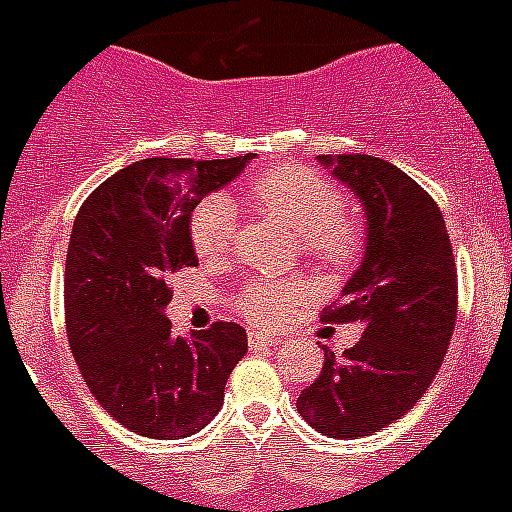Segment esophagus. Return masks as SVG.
Wrapping results in <instances>:
<instances>
[{
  "instance_id": "1",
  "label": "esophagus",
  "mask_w": 512,
  "mask_h": 512,
  "mask_svg": "<svg viewBox=\"0 0 512 512\" xmlns=\"http://www.w3.org/2000/svg\"><path fill=\"white\" fill-rule=\"evenodd\" d=\"M281 339L278 336H265L260 331H249V347L252 350H263V347H278Z\"/></svg>"
}]
</instances>
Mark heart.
<instances>
[{
	"instance_id": "1",
	"label": "heart",
	"mask_w": 512,
	"mask_h": 512,
	"mask_svg": "<svg viewBox=\"0 0 512 512\" xmlns=\"http://www.w3.org/2000/svg\"><path fill=\"white\" fill-rule=\"evenodd\" d=\"M252 197L265 213L302 236L310 260L328 270L355 263L363 247L357 220L344 215V194L313 170L286 165L260 176ZM236 207L223 194L202 199L189 220L191 247L202 260L226 257L236 242ZM305 289L294 281H252L239 297V310L260 326H278L302 302Z\"/></svg>"
}]
</instances>
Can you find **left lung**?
Returning a JSON list of instances; mask_svg holds the SVG:
<instances>
[{"instance_id":"left-lung-1","label":"left lung","mask_w":512,"mask_h":512,"mask_svg":"<svg viewBox=\"0 0 512 512\" xmlns=\"http://www.w3.org/2000/svg\"><path fill=\"white\" fill-rule=\"evenodd\" d=\"M365 213L363 263L326 310V323H360L363 339L342 357L323 347L321 376L297 397L315 431L371 436L413 410L450 347L458 268L429 191L371 155H318Z\"/></svg>"}]
</instances>
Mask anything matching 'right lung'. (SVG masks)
<instances>
[{"instance_id":"obj_1","label":"right lung","mask_w":512,"mask_h":512,"mask_svg":"<svg viewBox=\"0 0 512 512\" xmlns=\"http://www.w3.org/2000/svg\"><path fill=\"white\" fill-rule=\"evenodd\" d=\"M249 160L149 157L107 178L78 210L65 257L70 350L99 405L136 434L173 439L205 429L247 352L239 323L173 334L165 278L199 263L191 213Z\"/></svg>"}]
</instances>
